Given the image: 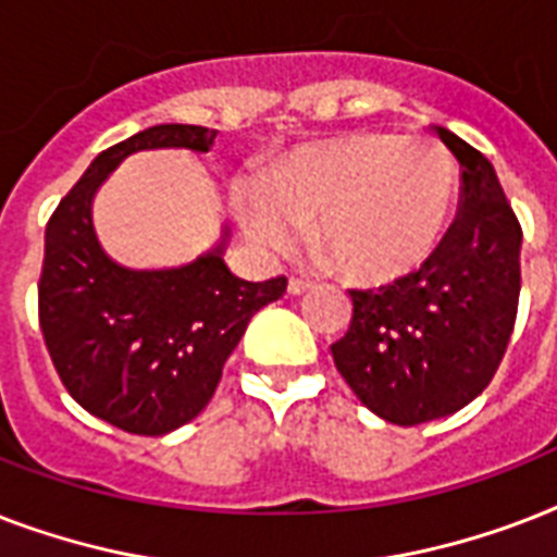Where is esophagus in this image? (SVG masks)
Instances as JSON below:
<instances>
[{
  "label": "esophagus",
  "instance_id": "1",
  "mask_svg": "<svg viewBox=\"0 0 557 557\" xmlns=\"http://www.w3.org/2000/svg\"><path fill=\"white\" fill-rule=\"evenodd\" d=\"M306 292H312V283H306V280H288V295L300 297Z\"/></svg>",
  "mask_w": 557,
  "mask_h": 557
}]
</instances>
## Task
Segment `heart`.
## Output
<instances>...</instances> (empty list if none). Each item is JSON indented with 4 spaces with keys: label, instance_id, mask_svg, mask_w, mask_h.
I'll list each match as a JSON object with an SVG mask.
<instances>
[{
    "label": "heart",
    "instance_id": "obj_1",
    "mask_svg": "<svg viewBox=\"0 0 557 557\" xmlns=\"http://www.w3.org/2000/svg\"><path fill=\"white\" fill-rule=\"evenodd\" d=\"M457 205V161L428 135L352 129L297 144L231 185V210L262 257L295 251L304 222L326 269L393 286L440 251Z\"/></svg>",
    "mask_w": 557,
    "mask_h": 557
}]
</instances>
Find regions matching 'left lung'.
Listing matches in <instances>:
<instances>
[{
    "mask_svg": "<svg viewBox=\"0 0 557 557\" xmlns=\"http://www.w3.org/2000/svg\"><path fill=\"white\" fill-rule=\"evenodd\" d=\"M462 168V208L431 262L379 292H352V323L332 344L358 401L393 424H422L474 401L509 347L523 231L492 161L436 126Z\"/></svg>",
    "mask_w": 557,
    "mask_h": 557,
    "instance_id": "left-lung-1",
    "label": "left lung"
}]
</instances>
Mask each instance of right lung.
<instances>
[{
  "mask_svg": "<svg viewBox=\"0 0 557 557\" xmlns=\"http://www.w3.org/2000/svg\"><path fill=\"white\" fill-rule=\"evenodd\" d=\"M216 129L159 124L91 161L46 227L39 326L65 389L103 422L161 436L205 410L227 356L286 277L248 283L231 274L222 243L178 269H129L112 260L91 205L112 170L141 150L208 152Z\"/></svg>",
  "mask_w": 557,
  "mask_h": 557,
  "instance_id": "1",
  "label": "right lung"
}]
</instances>
